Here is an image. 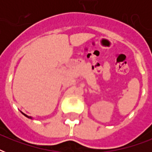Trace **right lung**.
<instances>
[{
  "label": "right lung",
  "mask_w": 152,
  "mask_h": 152,
  "mask_svg": "<svg viewBox=\"0 0 152 152\" xmlns=\"http://www.w3.org/2000/svg\"><path fill=\"white\" fill-rule=\"evenodd\" d=\"M21 113H22L23 114V115L25 116V117H27V118H30V119H33V118H31V117H29V116H28V115H27V114H25V113H23V112H21Z\"/></svg>",
  "instance_id": "1"
}]
</instances>
